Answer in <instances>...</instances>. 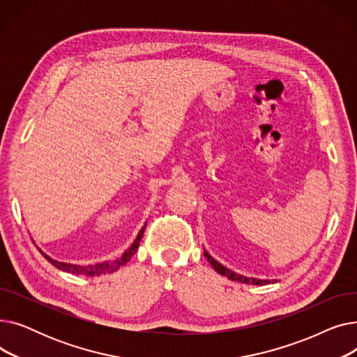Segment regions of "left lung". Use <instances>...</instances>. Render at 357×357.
<instances>
[{
    "label": "left lung",
    "instance_id": "obj_1",
    "mask_svg": "<svg viewBox=\"0 0 357 357\" xmlns=\"http://www.w3.org/2000/svg\"><path fill=\"white\" fill-rule=\"evenodd\" d=\"M204 256L207 257V260L210 261V265L214 268V271L217 273H220L222 276H227L229 279L234 280V282H241V284H246V285H268V284L272 282V280H269V279H257V278H249V276H245V275L236 273L234 271L221 265L220 261L215 260L205 249H204Z\"/></svg>",
    "mask_w": 357,
    "mask_h": 357
}]
</instances>
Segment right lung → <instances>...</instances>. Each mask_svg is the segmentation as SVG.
Returning <instances> with one entry per match:
<instances>
[{
    "instance_id": "1",
    "label": "right lung",
    "mask_w": 357,
    "mask_h": 357,
    "mask_svg": "<svg viewBox=\"0 0 357 357\" xmlns=\"http://www.w3.org/2000/svg\"><path fill=\"white\" fill-rule=\"evenodd\" d=\"M144 229H146V224L142 227V230L139 231L136 240L131 243V246L116 260H105V261H98V264H93V265H73V264H66V261H59V260H54L52 259L50 256H47L42 249H39V252L45 256V259L47 261H50V264L53 266H56L58 269L63 271V272H68V273H73V275H84V276H100V275H105V273H112L119 271L123 265H126L127 261L131 259V256H133L137 249H139V245H140V240L143 237V233H144Z\"/></svg>"
}]
</instances>
